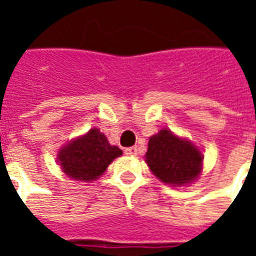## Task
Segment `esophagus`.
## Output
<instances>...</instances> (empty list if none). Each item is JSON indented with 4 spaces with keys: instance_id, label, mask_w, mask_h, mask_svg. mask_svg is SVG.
<instances>
[{
    "instance_id": "obj_1",
    "label": "esophagus",
    "mask_w": 256,
    "mask_h": 256,
    "mask_svg": "<svg viewBox=\"0 0 256 256\" xmlns=\"http://www.w3.org/2000/svg\"><path fill=\"white\" fill-rule=\"evenodd\" d=\"M124 154H126V155H132V156L137 155V154H138V148H137V146H130V148H126V150H124Z\"/></svg>"
}]
</instances>
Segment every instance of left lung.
<instances>
[{"label": "left lung", "instance_id": "1", "mask_svg": "<svg viewBox=\"0 0 256 256\" xmlns=\"http://www.w3.org/2000/svg\"><path fill=\"white\" fill-rule=\"evenodd\" d=\"M145 158L150 172L174 186L190 182L202 172V152L192 142L164 128L150 137Z\"/></svg>", "mask_w": 256, "mask_h": 256}]
</instances>
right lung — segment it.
Instances as JSON below:
<instances>
[{
  "label": "right lung",
  "mask_w": 256,
  "mask_h": 256,
  "mask_svg": "<svg viewBox=\"0 0 256 256\" xmlns=\"http://www.w3.org/2000/svg\"><path fill=\"white\" fill-rule=\"evenodd\" d=\"M120 155L122 150L110 144L98 128H92L60 150L58 159L68 177L89 182L100 177L108 164Z\"/></svg>",
  "instance_id": "obj_1"
}]
</instances>
